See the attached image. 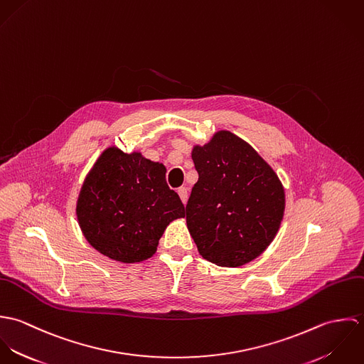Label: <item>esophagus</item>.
I'll return each instance as SVG.
<instances>
[{
	"label": "esophagus",
	"mask_w": 364,
	"mask_h": 364,
	"mask_svg": "<svg viewBox=\"0 0 364 364\" xmlns=\"http://www.w3.org/2000/svg\"><path fill=\"white\" fill-rule=\"evenodd\" d=\"M178 193H179V198H181V200L183 202V205H186V202H188V196H189V193H188V189H186L185 186H182V188H179V189H178Z\"/></svg>",
	"instance_id": "obj_1"
}]
</instances>
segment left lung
<instances>
[{"label": "left lung", "mask_w": 364, "mask_h": 364, "mask_svg": "<svg viewBox=\"0 0 364 364\" xmlns=\"http://www.w3.org/2000/svg\"><path fill=\"white\" fill-rule=\"evenodd\" d=\"M192 159L199 173L186 205L189 232L205 259L237 267L276 237L284 189L270 165L231 132H217Z\"/></svg>", "instance_id": "1"}]
</instances>
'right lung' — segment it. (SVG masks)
I'll use <instances>...</instances> for the list:
<instances>
[{
	"instance_id": "1",
	"label": "right lung",
	"mask_w": 364,
	"mask_h": 364,
	"mask_svg": "<svg viewBox=\"0 0 364 364\" xmlns=\"http://www.w3.org/2000/svg\"><path fill=\"white\" fill-rule=\"evenodd\" d=\"M165 166L140 153L106 149L87 175L77 218L87 241L105 257L123 263L156 254L166 225L185 208L165 179Z\"/></svg>"
}]
</instances>
